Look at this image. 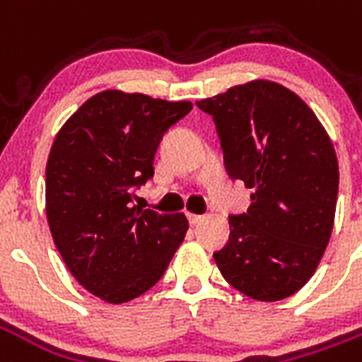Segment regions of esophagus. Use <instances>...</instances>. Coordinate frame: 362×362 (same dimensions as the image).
Segmentation results:
<instances>
[{
  "mask_svg": "<svg viewBox=\"0 0 362 362\" xmlns=\"http://www.w3.org/2000/svg\"><path fill=\"white\" fill-rule=\"evenodd\" d=\"M188 219H189V225H194V227H196V225H199V223H202L205 217H204V215H196V213H189Z\"/></svg>",
  "mask_w": 362,
  "mask_h": 362,
  "instance_id": "obj_1",
  "label": "esophagus"
}]
</instances>
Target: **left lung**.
I'll list each match as a JSON object with an SVG mask.
<instances>
[{
    "label": "left lung",
    "mask_w": 362,
    "mask_h": 362,
    "mask_svg": "<svg viewBox=\"0 0 362 362\" xmlns=\"http://www.w3.org/2000/svg\"><path fill=\"white\" fill-rule=\"evenodd\" d=\"M217 127L225 168L254 188L248 211L213 254L223 277L256 300L295 295L324 256L339 186L334 145L316 114L272 81L236 85L199 100Z\"/></svg>",
    "instance_id": "obj_1"
}]
</instances>
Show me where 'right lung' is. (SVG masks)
<instances>
[{
    "label": "right lung",
    "mask_w": 362,
    "mask_h": 362,
    "mask_svg": "<svg viewBox=\"0 0 362 362\" xmlns=\"http://www.w3.org/2000/svg\"><path fill=\"white\" fill-rule=\"evenodd\" d=\"M192 110L147 95L104 90L90 96L56 135L46 165V215L67 269L112 304L147 293L186 236L184 213L134 205L153 178L166 129Z\"/></svg>",
    "instance_id": "obj_1"
}]
</instances>
